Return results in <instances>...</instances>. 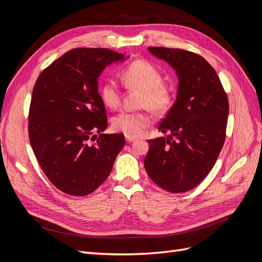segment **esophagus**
Segmentation results:
<instances>
[{
  "label": "esophagus",
  "mask_w": 262,
  "mask_h": 262,
  "mask_svg": "<svg viewBox=\"0 0 262 262\" xmlns=\"http://www.w3.org/2000/svg\"><path fill=\"white\" fill-rule=\"evenodd\" d=\"M125 141L128 142V143H131V142L134 141V138H130V137H125Z\"/></svg>",
  "instance_id": "obj_1"
}]
</instances>
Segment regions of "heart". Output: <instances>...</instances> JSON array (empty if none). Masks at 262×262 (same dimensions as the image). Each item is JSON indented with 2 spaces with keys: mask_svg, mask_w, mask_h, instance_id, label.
I'll return each instance as SVG.
<instances>
[{
  "mask_svg": "<svg viewBox=\"0 0 262 262\" xmlns=\"http://www.w3.org/2000/svg\"><path fill=\"white\" fill-rule=\"evenodd\" d=\"M121 78L126 87L142 91L141 106L154 114H163L172 102V93L168 86L163 83L161 71L154 64L144 60H137L121 72ZM102 101L109 108L120 105L121 92L119 85L107 80L100 89ZM150 123V117L144 112H122L113 120L114 129L123 133L125 137L137 138L141 136Z\"/></svg>",
  "mask_w": 262,
  "mask_h": 262,
  "instance_id": "1",
  "label": "heart"
}]
</instances>
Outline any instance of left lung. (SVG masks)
I'll list each match as a JSON object with an SVG mask.
<instances>
[{
  "instance_id": "8db88e82",
  "label": "left lung",
  "mask_w": 262,
  "mask_h": 262,
  "mask_svg": "<svg viewBox=\"0 0 262 262\" xmlns=\"http://www.w3.org/2000/svg\"><path fill=\"white\" fill-rule=\"evenodd\" d=\"M156 58L176 71V101L158 130L167 138L148 140L144 167L149 178L168 192H186L208 176L223 147L228 99L220 78L201 55L148 47Z\"/></svg>"
}]
</instances>
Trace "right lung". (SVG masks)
I'll use <instances>...</instances> for the list:
<instances>
[{
	"instance_id": "1",
	"label": "right lung",
	"mask_w": 262,
	"mask_h": 262,
	"mask_svg": "<svg viewBox=\"0 0 262 262\" xmlns=\"http://www.w3.org/2000/svg\"><path fill=\"white\" fill-rule=\"evenodd\" d=\"M124 59V54L105 48H76L37 78L29 108V141L46 176L62 192L83 196L95 191L124 145L123 134L102 133L107 115L98 93L104 69Z\"/></svg>"
}]
</instances>
